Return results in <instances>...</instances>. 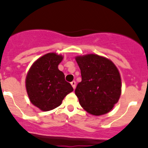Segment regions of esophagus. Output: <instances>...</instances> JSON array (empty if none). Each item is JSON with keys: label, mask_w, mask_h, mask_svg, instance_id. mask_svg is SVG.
Masks as SVG:
<instances>
[{"label": "esophagus", "mask_w": 148, "mask_h": 148, "mask_svg": "<svg viewBox=\"0 0 148 148\" xmlns=\"http://www.w3.org/2000/svg\"><path fill=\"white\" fill-rule=\"evenodd\" d=\"M75 84H76V83H75V81H73V82H71V85H72V87H73V89L75 88Z\"/></svg>", "instance_id": "esophagus-1"}]
</instances>
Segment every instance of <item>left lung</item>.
<instances>
[{"mask_svg":"<svg viewBox=\"0 0 148 148\" xmlns=\"http://www.w3.org/2000/svg\"><path fill=\"white\" fill-rule=\"evenodd\" d=\"M81 70L82 82L75 93L81 106L95 116L113 109L121 95V77L118 69L108 58L90 54L75 58Z\"/></svg>","mask_w":148,"mask_h":148,"instance_id":"1","label":"left lung"}]
</instances>
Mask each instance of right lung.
Here are the masks:
<instances>
[{
    "label": "right lung",
    "mask_w": 148,
    "mask_h": 148,
    "mask_svg": "<svg viewBox=\"0 0 148 148\" xmlns=\"http://www.w3.org/2000/svg\"><path fill=\"white\" fill-rule=\"evenodd\" d=\"M61 56L48 53L33 64L26 78V88L30 101L43 111H49L61 105L68 93L73 91L65 81L64 74L58 70Z\"/></svg>",
    "instance_id": "add662e5"
}]
</instances>
